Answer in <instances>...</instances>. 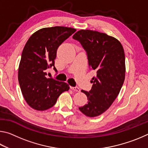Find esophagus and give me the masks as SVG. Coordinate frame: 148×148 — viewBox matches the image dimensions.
Here are the masks:
<instances>
[{"label": "esophagus", "instance_id": "obj_1", "mask_svg": "<svg viewBox=\"0 0 148 148\" xmlns=\"http://www.w3.org/2000/svg\"><path fill=\"white\" fill-rule=\"evenodd\" d=\"M71 89H72L74 91H76V92H79L80 91L79 88V87H71Z\"/></svg>", "mask_w": 148, "mask_h": 148}]
</instances>
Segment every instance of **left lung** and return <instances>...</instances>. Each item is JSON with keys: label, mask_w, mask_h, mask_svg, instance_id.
Wrapping results in <instances>:
<instances>
[{"label": "left lung", "mask_w": 148, "mask_h": 148, "mask_svg": "<svg viewBox=\"0 0 148 148\" xmlns=\"http://www.w3.org/2000/svg\"><path fill=\"white\" fill-rule=\"evenodd\" d=\"M86 50L90 69L95 71L87 104L79 110L86 116H99L113 103L123 84L125 57L120 42L113 36L91 30H80L72 36Z\"/></svg>", "instance_id": "1"}]
</instances>
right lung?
I'll use <instances>...</instances> for the list:
<instances>
[{
	"mask_svg": "<svg viewBox=\"0 0 148 148\" xmlns=\"http://www.w3.org/2000/svg\"><path fill=\"white\" fill-rule=\"evenodd\" d=\"M76 29L66 27H47L32 34L21 54L18 80L25 100L32 108L44 111L56 104L62 92L69 91L65 82L47 78V71L55 67L59 46Z\"/></svg>",
	"mask_w": 148,
	"mask_h": 148,
	"instance_id": "right-lung-1",
	"label": "right lung"
}]
</instances>
